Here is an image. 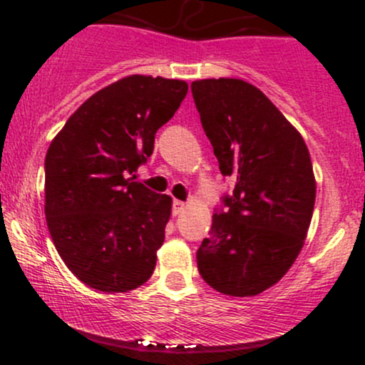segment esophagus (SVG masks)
<instances>
[{
  "mask_svg": "<svg viewBox=\"0 0 365 365\" xmlns=\"http://www.w3.org/2000/svg\"><path fill=\"white\" fill-rule=\"evenodd\" d=\"M185 209V202L182 200H173V215H180Z\"/></svg>",
  "mask_w": 365,
  "mask_h": 365,
  "instance_id": "1",
  "label": "esophagus"
}]
</instances>
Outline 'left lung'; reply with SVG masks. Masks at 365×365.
<instances>
[{"instance_id": "1", "label": "left lung", "mask_w": 365, "mask_h": 365, "mask_svg": "<svg viewBox=\"0 0 365 365\" xmlns=\"http://www.w3.org/2000/svg\"><path fill=\"white\" fill-rule=\"evenodd\" d=\"M220 171L237 180L212 215L197 267L215 290L257 295L283 278L304 247L316 202L309 149L252 83L206 78L190 86Z\"/></svg>"}]
</instances>
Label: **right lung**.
Returning a JSON list of instances; mask_svg holds the SVG:
<instances>
[{
    "label": "right lung",
    "instance_id": "add662e5",
    "mask_svg": "<svg viewBox=\"0 0 365 365\" xmlns=\"http://www.w3.org/2000/svg\"><path fill=\"white\" fill-rule=\"evenodd\" d=\"M187 82L130 75L91 96L46 154V221L72 273L99 292L145 283L165 242L171 197L133 175L185 99Z\"/></svg>",
    "mask_w": 365,
    "mask_h": 365
}]
</instances>
